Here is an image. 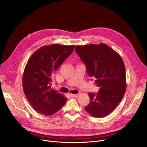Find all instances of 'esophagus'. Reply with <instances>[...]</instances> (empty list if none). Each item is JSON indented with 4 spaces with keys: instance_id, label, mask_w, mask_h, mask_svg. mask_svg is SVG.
I'll list each match as a JSON object with an SVG mask.
<instances>
[{
    "instance_id": "34e87169",
    "label": "esophagus",
    "mask_w": 147,
    "mask_h": 147,
    "mask_svg": "<svg viewBox=\"0 0 147 147\" xmlns=\"http://www.w3.org/2000/svg\"><path fill=\"white\" fill-rule=\"evenodd\" d=\"M71 96L72 97H74V98H78L79 96V94H71Z\"/></svg>"
}]
</instances>
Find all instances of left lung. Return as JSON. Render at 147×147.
Wrapping results in <instances>:
<instances>
[{
	"label": "left lung",
	"mask_w": 147,
	"mask_h": 147,
	"mask_svg": "<svg viewBox=\"0 0 147 147\" xmlns=\"http://www.w3.org/2000/svg\"><path fill=\"white\" fill-rule=\"evenodd\" d=\"M75 50L86 66L90 77L99 88L89 93V104L84 107L92 117H104L121 102L126 89V69L119 54L106 44L76 46Z\"/></svg>",
	"instance_id": "1"
}]
</instances>
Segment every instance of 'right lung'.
<instances>
[{"instance_id":"add662e5","label":"right lung","mask_w":147,"mask_h":147,"mask_svg":"<svg viewBox=\"0 0 147 147\" xmlns=\"http://www.w3.org/2000/svg\"><path fill=\"white\" fill-rule=\"evenodd\" d=\"M74 49V45L44 46L29 58L23 74L22 87L28 102L37 113L48 116L65 104L67 98L51 87L52 76Z\"/></svg>"}]
</instances>
